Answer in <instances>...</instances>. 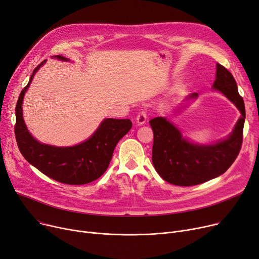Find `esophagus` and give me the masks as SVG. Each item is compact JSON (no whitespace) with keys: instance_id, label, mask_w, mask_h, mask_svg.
I'll list each match as a JSON object with an SVG mask.
<instances>
[{"instance_id":"34e87169","label":"esophagus","mask_w":259,"mask_h":259,"mask_svg":"<svg viewBox=\"0 0 259 259\" xmlns=\"http://www.w3.org/2000/svg\"><path fill=\"white\" fill-rule=\"evenodd\" d=\"M137 122L139 125H144L145 122H146V120H147V113H146V111H141L139 114H138V116H137Z\"/></svg>"}]
</instances>
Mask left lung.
<instances>
[{"instance_id": "left-lung-1", "label": "left lung", "mask_w": 259, "mask_h": 259, "mask_svg": "<svg viewBox=\"0 0 259 259\" xmlns=\"http://www.w3.org/2000/svg\"><path fill=\"white\" fill-rule=\"evenodd\" d=\"M213 88L223 92L241 113L227 140L209 146L193 145L186 141L180 130L166 118L155 117L149 121L154 135L153 166L160 178L172 185L189 187L215 179L225 173L239 154L246 109L232 73L221 64L216 66ZM195 98L196 92L190 94L188 99Z\"/></svg>"}]
</instances>
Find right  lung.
<instances>
[{
    "label": "right lung",
    "instance_id": "add662e5",
    "mask_svg": "<svg viewBox=\"0 0 259 259\" xmlns=\"http://www.w3.org/2000/svg\"><path fill=\"white\" fill-rule=\"evenodd\" d=\"M57 59L68 61L62 56ZM44 63L35 67L17 102L15 134L18 147L24 158L48 178L67 185L89 184L105 173L116 144L129 132L132 122L130 119L107 118L89 140L73 147H53L35 141L25 126L22 103L35 72Z\"/></svg>",
    "mask_w": 259,
    "mask_h": 259
}]
</instances>
